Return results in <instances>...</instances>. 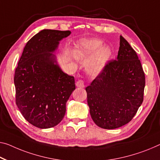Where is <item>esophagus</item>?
I'll return each mask as SVG.
<instances>
[{
    "mask_svg": "<svg viewBox=\"0 0 160 160\" xmlns=\"http://www.w3.org/2000/svg\"><path fill=\"white\" fill-rule=\"evenodd\" d=\"M76 85L78 88H84V82H83L82 80H78L77 83H76Z\"/></svg>",
    "mask_w": 160,
    "mask_h": 160,
    "instance_id": "obj_1",
    "label": "esophagus"
}]
</instances>
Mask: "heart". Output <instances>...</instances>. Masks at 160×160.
Segmentation results:
<instances>
[{"label": "heart", "instance_id": "1", "mask_svg": "<svg viewBox=\"0 0 160 160\" xmlns=\"http://www.w3.org/2000/svg\"><path fill=\"white\" fill-rule=\"evenodd\" d=\"M102 45V41L97 39L83 40L77 44L74 50L77 59L83 62L88 61L87 71L92 76L99 74L112 56L111 47Z\"/></svg>", "mask_w": 160, "mask_h": 160}]
</instances>
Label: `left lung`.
<instances>
[{
  "label": "left lung",
  "instance_id": "left-lung-1",
  "mask_svg": "<svg viewBox=\"0 0 160 160\" xmlns=\"http://www.w3.org/2000/svg\"><path fill=\"white\" fill-rule=\"evenodd\" d=\"M145 77L137 53L120 36L116 60L86 88L93 121L103 129H113L129 123L143 102Z\"/></svg>",
  "mask_w": 160,
  "mask_h": 160
}]
</instances>
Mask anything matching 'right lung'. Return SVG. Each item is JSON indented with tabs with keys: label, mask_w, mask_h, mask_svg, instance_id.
I'll return each mask as SVG.
<instances>
[{
	"label": "right lung",
	"mask_w": 160,
	"mask_h": 160,
	"mask_svg": "<svg viewBox=\"0 0 160 160\" xmlns=\"http://www.w3.org/2000/svg\"><path fill=\"white\" fill-rule=\"evenodd\" d=\"M70 31L43 29L24 47L16 68V102L23 117L40 129L59 124L75 90L74 77L64 73L54 54Z\"/></svg>",
	"instance_id": "add662e5"
}]
</instances>
